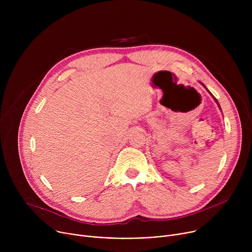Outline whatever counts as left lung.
<instances>
[{
    "mask_svg": "<svg viewBox=\"0 0 252 252\" xmlns=\"http://www.w3.org/2000/svg\"><path fill=\"white\" fill-rule=\"evenodd\" d=\"M213 98H214V100H215V101H217V103H218V104H219V102H218V100H217V98H215V97H214V96H213ZM219 106H220V104H219Z\"/></svg>",
    "mask_w": 252,
    "mask_h": 252,
    "instance_id": "8db88e82",
    "label": "left lung"
}]
</instances>
